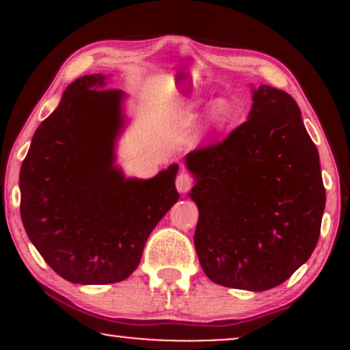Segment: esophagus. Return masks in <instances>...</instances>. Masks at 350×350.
I'll list each match as a JSON object with an SVG mask.
<instances>
[{"label": "esophagus", "mask_w": 350, "mask_h": 350, "mask_svg": "<svg viewBox=\"0 0 350 350\" xmlns=\"http://www.w3.org/2000/svg\"><path fill=\"white\" fill-rule=\"evenodd\" d=\"M176 187H178V191L180 192V194H186V192L191 191V187H192L191 174L180 171L178 174V178H176Z\"/></svg>", "instance_id": "34e87169"}]
</instances>
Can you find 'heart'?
Masks as SVG:
<instances>
[{"instance_id": "b5f03b06", "label": "heart", "mask_w": 350, "mask_h": 350, "mask_svg": "<svg viewBox=\"0 0 350 350\" xmlns=\"http://www.w3.org/2000/svg\"><path fill=\"white\" fill-rule=\"evenodd\" d=\"M232 116H234V108L227 98H215L211 103L207 111V122L212 130L222 131L230 124Z\"/></svg>"}]
</instances>
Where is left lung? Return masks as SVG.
<instances>
[{
	"label": "left lung",
	"instance_id": "8db88e82",
	"mask_svg": "<svg viewBox=\"0 0 350 350\" xmlns=\"http://www.w3.org/2000/svg\"><path fill=\"white\" fill-rule=\"evenodd\" d=\"M248 120L222 143L186 154L198 204L194 245L208 280L267 291L316 248L326 191L317 148L286 92L253 88Z\"/></svg>",
	"mask_w": 350,
	"mask_h": 350
}]
</instances>
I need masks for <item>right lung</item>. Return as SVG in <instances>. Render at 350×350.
<instances>
[{
  "label": "right lung",
  "instance_id": "right-lung-1",
  "mask_svg": "<svg viewBox=\"0 0 350 350\" xmlns=\"http://www.w3.org/2000/svg\"><path fill=\"white\" fill-rule=\"evenodd\" d=\"M108 75H83L39 124L19 172L21 219L46 263L70 283L126 280L144 243L178 202V164L151 179L115 164L126 94Z\"/></svg>",
  "mask_w": 350,
  "mask_h": 350
}]
</instances>
